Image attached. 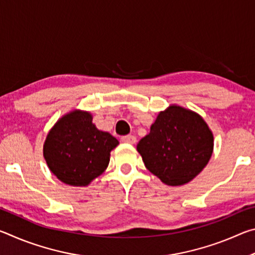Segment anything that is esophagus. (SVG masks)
<instances>
[{"label":"esophagus","instance_id":"obj_1","mask_svg":"<svg viewBox=\"0 0 255 255\" xmlns=\"http://www.w3.org/2000/svg\"><path fill=\"white\" fill-rule=\"evenodd\" d=\"M122 141H123V143H127V144H135L136 143V137L132 136V135L123 136Z\"/></svg>","mask_w":255,"mask_h":255}]
</instances>
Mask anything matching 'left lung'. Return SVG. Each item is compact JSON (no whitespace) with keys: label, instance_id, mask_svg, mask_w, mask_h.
<instances>
[{"label":"left lung","instance_id":"left-lung-1","mask_svg":"<svg viewBox=\"0 0 255 255\" xmlns=\"http://www.w3.org/2000/svg\"><path fill=\"white\" fill-rule=\"evenodd\" d=\"M213 148L214 136L205 120L179 106L159 112L148 135L137 145L146 169L167 185H182L196 178Z\"/></svg>","mask_w":255,"mask_h":255}]
</instances>
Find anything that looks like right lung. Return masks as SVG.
Wrapping results in <instances>:
<instances>
[{
    "instance_id": "right-lung-1",
    "label": "right lung",
    "mask_w": 255,
    "mask_h": 255,
    "mask_svg": "<svg viewBox=\"0 0 255 255\" xmlns=\"http://www.w3.org/2000/svg\"><path fill=\"white\" fill-rule=\"evenodd\" d=\"M119 143L92 124L90 112L73 111L60 118L47 135L44 157L62 182L88 185L108 167L110 152Z\"/></svg>"
}]
</instances>
